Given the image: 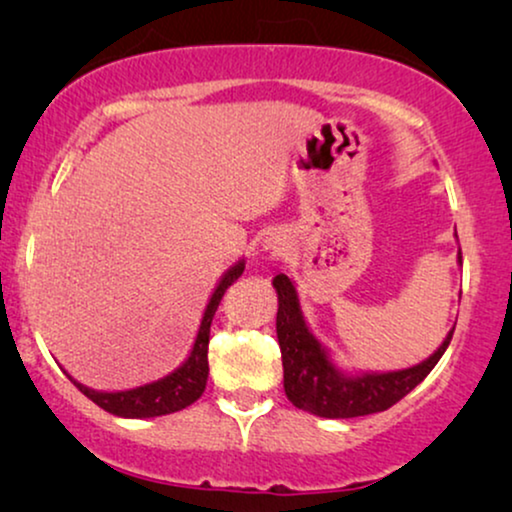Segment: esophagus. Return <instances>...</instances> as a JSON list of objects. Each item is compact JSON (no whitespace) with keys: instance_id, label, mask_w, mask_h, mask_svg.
<instances>
[{"instance_id":"obj_1","label":"esophagus","mask_w":512,"mask_h":512,"mask_svg":"<svg viewBox=\"0 0 512 512\" xmlns=\"http://www.w3.org/2000/svg\"><path fill=\"white\" fill-rule=\"evenodd\" d=\"M261 247H263V251H265V254H268V256H279V254H282V251H284V240H282V237H279L277 233H270V235L263 240Z\"/></svg>"}]
</instances>
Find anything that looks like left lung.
Returning a JSON list of instances; mask_svg holds the SVG:
<instances>
[{"label":"left lung","instance_id":"obj_1","mask_svg":"<svg viewBox=\"0 0 512 512\" xmlns=\"http://www.w3.org/2000/svg\"><path fill=\"white\" fill-rule=\"evenodd\" d=\"M457 235V233H454ZM461 263V251L457 254ZM277 291V340L282 349L284 391L298 410L326 419L373 415L408 396L450 345L454 326L429 359L401 370H345L335 363L331 349L307 326L300 310L296 284L279 272L272 277Z\"/></svg>","mask_w":512,"mask_h":512}]
</instances>
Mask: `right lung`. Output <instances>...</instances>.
Here are the masks:
<instances>
[{"label":"right lung","instance_id":"right-lung-1","mask_svg":"<svg viewBox=\"0 0 512 512\" xmlns=\"http://www.w3.org/2000/svg\"><path fill=\"white\" fill-rule=\"evenodd\" d=\"M244 258L230 265V268L223 272L219 282H216L212 296H209L205 312H202L198 335H195L191 352L184 361L179 363L172 373L165 377H158V380L139 384V387L132 389H116V391H102V389H90L79 380H74L72 375L65 373L69 380L74 382V387L81 391L83 396H88L95 405H100L102 410L111 412L116 417L125 419H151V417H163L172 415V412H179L188 408V405L198 401L202 391L207 387V375H209V361H207V345H209V326H212L214 312L219 307L223 293L230 284L235 282L237 277L244 272Z\"/></svg>","mask_w":512,"mask_h":512}]
</instances>
